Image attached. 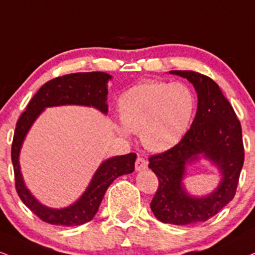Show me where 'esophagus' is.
<instances>
[{
    "instance_id": "esophagus-1",
    "label": "esophagus",
    "mask_w": 255,
    "mask_h": 255,
    "mask_svg": "<svg viewBox=\"0 0 255 255\" xmlns=\"http://www.w3.org/2000/svg\"><path fill=\"white\" fill-rule=\"evenodd\" d=\"M148 167V162L145 158L142 157H137L136 161H135V170L136 171H143Z\"/></svg>"
}]
</instances>
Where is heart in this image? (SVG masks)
I'll return each instance as SVG.
<instances>
[{
    "label": "heart",
    "mask_w": 255,
    "mask_h": 255,
    "mask_svg": "<svg viewBox=\"0 0 255 255\" xmlns=\"http://www.w3.org/2000/svg\"><path fill=\"white\" fill-rule=\"evenodd\" d=\"M197 98L182 82L146 81L126 90L119 98V114L124 135L141 133L151 151L165 152L180 143L194 121Z\"/></svg>",
    "instance_id": "heart-1"
}]
</instances>
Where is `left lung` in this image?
I'll list each match as a JSON object with an SVG mask.
<instances>
[{
	"label": "left lung",
	"instance_id": "left-lung-1",
	"mask_svg": "<svg viewBox=\"0 0 255 255\" xmlns=\"http://www.w3.org/2000/svg\"><path fill=\"white\" fill-rule=\"evenodd\" d=\"M186 78L197 93V113L185 137L176 147L149 158L159 188L151 209L159 221L185 226L204 222L234 198L245 160L240 121L219 85L194 71H170ZM203 157L219 170L218 188L205 196L190 195L183 185L186 166Z\"/></svg>",
	"mask_w": 255,
	"mask_h": 255
}]
</instances>
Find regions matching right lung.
Wrapping results in <instances>:
<instances>
[{
    "label": "right lung",
    "instance_id": "right-lung-1",
    "mask_svg": "<svg viewBox=\"0 0 255 255\" xmlns=\"http://www.w3.org/2000/svg\"><path fill=\"white\" fill-rule=\"evenodd\" d=\"M113 77L106 72H79L57 77L45 83L33 96L15 127L11 161L14 166L15 188L17 195L40 220L57 226H81L96 215L107 189L116 178L131 173L136 154L129 153L104 160L98 166L87 190L75 203L66 208L46 207L29 191L20 167V151L30 127L46 108L59 106L93 107L104 115L108 114V82Z\"/></svg>",
    "mask_w": 255,
    "mask_h": 255
}]
</instances>
